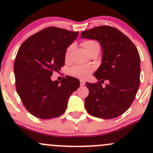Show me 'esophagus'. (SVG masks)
<instances>
[{"instance_id":"esophagus-1","label":"esophagus","mask_w":153,"mask_h":153,"mask_svg":"<svg viewBox=\"0 0 153 153\" xmlns=\"http://www.w3.org/2000/svg\"><path fill=\"white\" fill-rule=\"evenodd\" d=\"M85 81H84V80H80V86H82V85H85Z\"/></svg>"}]
</instances>
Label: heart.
Listing matches in <instances>:
<instances>
[{
    "mask_svg": "<svg viewBox=\"0 0 153 153\" xmlns=\"http://www.w3.org/2000/svg\"><path fill=\"white\" fill-rule=\"evenodd\" d=\"M81 45L86 52L91 49L94 48V47L99 46V45L96 42L92 41V40H88V41L82 42ZM69 49L67 50L65 54V57H68L69 54ZM94 71V67L91 65H77L73 66L70 69V73L76 78L85 79L89 76L92 72Z\"/></svg>",
    "mask_w": 153,
    "mask_h": 153,
    "instance_id": "b5f03b06",
    "label": "heart"
}]
</instances>
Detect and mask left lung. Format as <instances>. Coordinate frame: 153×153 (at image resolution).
<instances>
[{
  "mask_svg": "<svg viewBox=\"0 0 153 153\" xmlns=\"http://www.w3.org/2000/svg\"><path fill=\"white\" fill-rule=\"evenodd\" d=\"M81 38L99 41L102 63L94 73L96 83L86 82L85 99L88 113L104 119L122 115L131 106L140 86V57L132 42L114 27L100 26L82 31ZM108 79L104 87L102 83Z\"/></svg>",
  "mask_w": 153,
  "mask_h": 153,
  "instance_id": "8db88e82",
  "label": "left lung"
}]
</instances>
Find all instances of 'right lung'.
Returning <instances> with one entry per match:
<instances>
[{"label":"right lung","instance_id":"right-lung-1","mask_svg":"<svg viewBox=\"0 0 153 153\" xmlns=\"http://www.w3.org/2000/svg\"><path fill=\"white\" fill-rule=\"evenodd\" d=\"M50 26L36 33L19 47L14 61L16 88L29 113L42 119L65 111L69 97L80 86L77 78L68 76L52 81L51 76L65 65L66 50L78 35Z\"/></svg>","mask_w":153,"mask_h":153}]
</instances>
